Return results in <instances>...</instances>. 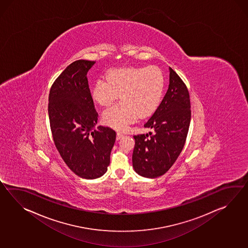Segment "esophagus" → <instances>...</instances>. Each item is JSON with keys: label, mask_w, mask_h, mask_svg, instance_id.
<instances>
[{"label": "esophagus", "mask_w": 248, "mask_h": 248, "mask_svg": "<svg viewBox=\"0 0 248 248\" xmlns=\"http://www.w3.org/2000/svg\"><path fill=\"white\" fill-rule=\"evenodd\" d=\"M122 137H124V134L121 133V132H117V134H116V140H120Z\"/></svg>", "instance_id": "34e87169"}]
</instances>
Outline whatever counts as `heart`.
Segmentation results:
<instances>
[{"instance_id": "heart-1", "label": "heart", "mask_w": 248, "mask_h": 248, "mask_svg": "<svg viewBox=\"0 0 248 248\" xmlns=\"http://www.w3.org/2000/svg\"><path fill=\"white\" fill-rule=\"evenodd\" d=\"M165 86L163 73L155 66H129L110 69L107 79L99 78L92 89L93 99L100 106L121 101L102 114L105 124L119 131L126 130L139 116L146 117L156 110Z\"/></svg>"}]
</instances>
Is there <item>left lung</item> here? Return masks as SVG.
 <instances>
[{"label":"left lung","mask_w":248,"mask_h":248,"mask_svg":"<svg viewBox=\"0 0 248 248\" xmlns=\"http://www.w3.org/2000/svg\"><path fill=\"white\" fill-rule=\"evenodd\" d=\"M170 83L164 99L144 127L149 134L134 135L132 166L140 176L156 178L165 174L181 154L186 141L190 118L187 86L169 67Z\"/></svg>","instance_id":"left-lung-1"}]
</instances>
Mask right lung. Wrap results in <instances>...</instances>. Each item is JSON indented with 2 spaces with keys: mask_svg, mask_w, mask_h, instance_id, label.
Instances as JSON below:
<instances>
[{
  "mask_svg": "<svg viewBox=\"0 0 248 248\" xmlns=\"http://www.w3.org/2000/svg\"><path fill=\"white\" fill-rule=\"evenodd\" d=\"M95 61L79 60L66 66L51 85L48 113L56 148L77 176L96 179L110 164L116 133L99 126L87 73Z\"/></svg>",
  "mask_w": 248,
  "mask_h": 248,
  "instance_id": "add662e5",
  "label": "right lung"
}]
</instances>
